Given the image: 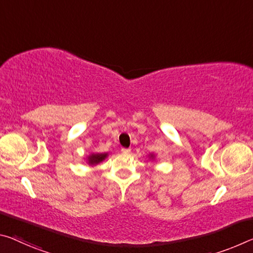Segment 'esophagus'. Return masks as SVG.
Returning <instances> with one entry per match:
<instances>
[{
  "label": "esophagus",
  "instance_id": "1",
  "mask_svg": "<svg viewBox=\"0 0 253 253\" xmlns=\"http://www.w3.org/2000/svg\"><path fill=\"white\" fill-rule=\"evenodd\" d=\"M130 151H131L130 148H124V147L122 148V152H123L124 154H129V153H130Z\"/></svg>",
  "mask_w": 253,
  "mask_h": 253
}]
</instances>
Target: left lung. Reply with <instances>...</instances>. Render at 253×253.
Wrapping results in <instances>:
<instances>
[{
    "label": "left lung",
    "mask_w": 253,
    "mask_h": 253,
    "mask_svg": "<svg viewBox=\"0 0 253 253\" xmlns=\"http://www.w3.org/2000/svg\"><path fill=\"white\" fill-rule=\"evenodd\" d=\"M148 159H150L151 161H155V159H156V155H155L154 153H150V154H148Z\"/></svg>",
    "instance_id": "1"
}]
</instances>
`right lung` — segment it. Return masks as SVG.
Listing matches in <instances>:
<instances>
[{
    "instance_id": "add662e5",
    "label": "right lung",
    "mask_w": 253,
    "mask_h": 253,
    "mask_svg": "<svg viewBox=\"0 0 253 253\" xmlns=\"http://www.w3.org/2000/svg\"><path fill=\"white\" fill-rule=\"evenodd\" d=\"M109 153H90L86 156V163L89 164L90 167H95L98 166L100 162L105 161L108 158Z\"/></svg>"
}]
</instances>
